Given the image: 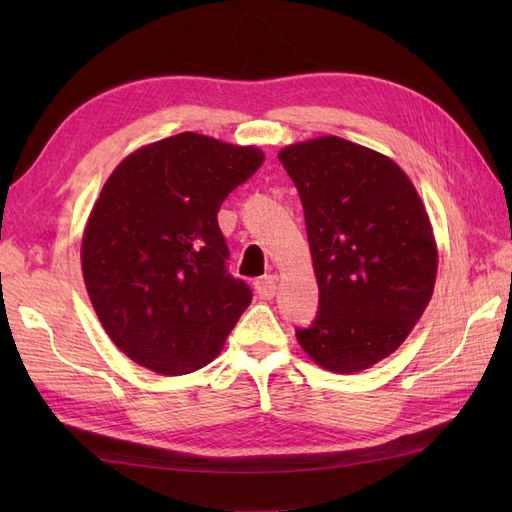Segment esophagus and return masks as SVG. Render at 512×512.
Wrapping results in <instances>:
<instances>
[{"label": "esophagus", "mask_w": 512, "mask_h": 512, "mask_svg": "<svg viewBox=\"0 0 512 512\" xmlns=\"http://www.w3.org/2000/svg\"><path fill=\"white\" fill-rule=\"evenodd\" d=\"M255 290H257L259 299H266V301L273 299L275 292H277V277L275 275H266L262 279H257L255 281Z\"/></svg>", "instance_id": "esophagus-1"}]
</instances>
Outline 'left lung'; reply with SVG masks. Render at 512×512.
Instances as JSON below:
<instances>
[{
	"instance_id": "8db88e82",
	"label": "left lung",
	"mask_w": 512,
	"mask_h": 512,
	"mask_svg": "<svg viewBox=\"0 0 512 512\" xmlns=\"http://www.w3.org/2000/svg\"><path fill=\"white\" fill-rule=\"evenodd\" d=\"M279 160L299 191L319 286L317 321L297 341L328 372H363L394 354L429 306V213L394 160L345 138L303 140Z\"/></svg>"
}]
</instances>
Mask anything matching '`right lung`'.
<instances>
[{"label": "right lung", "mask_w": 512, "mask_h": 512, "mask_svg": "<svg viewBox=\"0 0 512 512\" xmlns=\"http://www.w3.org/2000/svg\"><path fill=\"white\" fill-rule=\"evenodd\" d=\"M264 151L182 132L138 147L105 180L83 228L85 290L134 363L182 376L211 363L253 301L226 273L217 211Z\"/></svg>", "instance_id": "1"}]
</instances>
